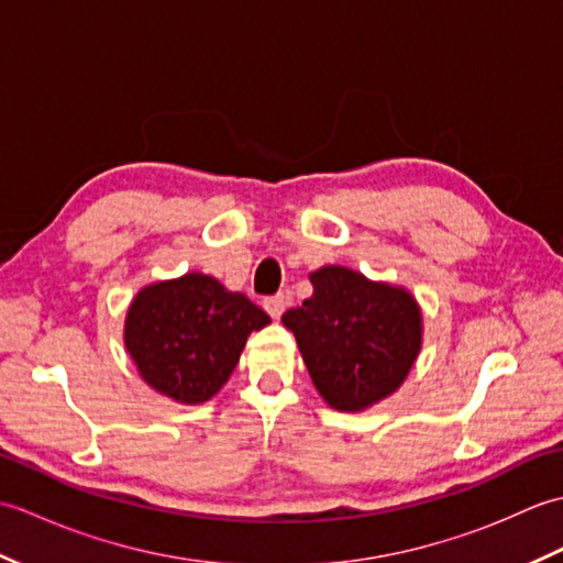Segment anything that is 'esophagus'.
Masks as SVG:
<instances>
[{"mask_svg": "<svg viewBox=\"0 0 563 563\" xmlns=\"http://www.w3.org/2000/svg\"><path fill=\"white\" fill-rule=\"evenodd\" d=\"M263 307H266V312L273 319H280L285 307H288V300H285V295H273V297H268V300H263Z\"/></svg>", "mask_w": 563, "mask_h": 563, "instance_id": "esophagus-1", "label": "esophagus"}]
</instances>
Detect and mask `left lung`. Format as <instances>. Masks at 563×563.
<instances>
[{
    "label": "left lung",
    "instance_id": "obj_1",
    "mask_svg": "<svg viewBox=\"0 0 563 563\" xmlns=\"http://www.w3.org/2000/svg\"><path fill=\"white\" fill-rule=\"evenodd\" d=\"M312 297L283 314L312 385L331 409L357 413L391 397L423 345L416 297L361 271L321 266L309 273Z\"/></svg>",
    "mask_w": 563,
    "mask_h": 563
}]
</instances>
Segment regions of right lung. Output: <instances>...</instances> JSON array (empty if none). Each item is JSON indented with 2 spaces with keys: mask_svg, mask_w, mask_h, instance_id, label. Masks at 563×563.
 <instances>
[{
  "mask_svg": "<svg viewBox=\"0 0 563 563\" xmlns=\"http://www.w3.org/2000/svg\"><path fill=\"white\" fill-rule=\"evenodd\" d=\"M268 324L271 317L246 295L227 290L212 275L186 273L137 290L123 343L147 387L196 406L227 385L251 331Z\"/></svg>",
  "mask_w": 563,
  "mask_h": 563,
  "instance_id": "1",
  "label": "right lung"
}]
</instances>
